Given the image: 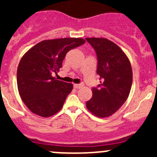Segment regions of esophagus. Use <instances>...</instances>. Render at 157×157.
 <instances>
[{
  "mask_svg": "<svg viewBox=\"0 0 157 157\" xmlns=\"http://www.w3.org/2000/svg\"><path fill=\"white\" fill-rule=\"evenodd\" d=\"M83 86V84H74L75 89H80Z\"/></svg>",
  "mask_w": 157,
  "mask_h": 157,
  "instance_id": "obj_1",
  "label": "esophagus"
}]
</instances>
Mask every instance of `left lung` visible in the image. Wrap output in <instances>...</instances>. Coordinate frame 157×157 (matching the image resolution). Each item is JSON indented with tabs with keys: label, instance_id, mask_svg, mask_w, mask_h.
I'll return each instance as SVG.
<instances>
[{
	"label": "left lung",
	"instance_id": "1",
	"mask_svg": "<svg viewBox=\"0 0 157 157\" xmlns=\"http://www.w3.org/2000/svg\"><path fill=\"white\" fill-rule=\"evenodd\" d=\"M97 54V73L101 84L93 87V97L86 102L88 110L105 118L114 114L128 98L132 86V69L126 54L112 41L86 37Z\"/></svg>",
	"mask_w": 157,
	"mask_h": 157
}]
</instances>
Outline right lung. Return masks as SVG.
<instances>
[{
    "instance_id": "obj_1",
    "label": "right lung",
    "mask_w": 157,
    "mask_h": 157,
    "mask_svg": "<svg viewBox=\"0 0 157 157\" xmlns=\"http://www.w3.org/2000/svg\"><path fill=\"white\" fill-rule=\"evenodd\" d=\"M82 38H59L37 43L25 53L17 69V85L23 103L42 117L56 114L63 107L73 85L52 77L59 71L66 54L83 45Z\"/></svg>"
}]
</instances>
